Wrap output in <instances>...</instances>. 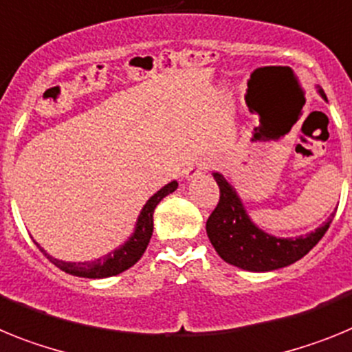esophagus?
Listing matches in <instances>:
<instances>
[{
    "mask_svg": "<svg viewBox=\"0 0 352 352\" xmlns=\"http://www.w3.org/2000/svg\"><path fill=\"white\" fill-rule=\"evenodd\" d=\"M207 170H209V163H207V161H195V163L189 164V168L186 170V179H195V177L201 175V173H206Z\"/></svg>",
    "mask_w": 352,
    "mask_h": 352,
    "instance_id": "obj_1",
    "label": "esophagus"
}]
</instances>
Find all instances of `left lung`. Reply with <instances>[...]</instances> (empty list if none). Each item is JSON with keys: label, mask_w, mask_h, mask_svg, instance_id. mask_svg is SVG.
Listing matches in <instances>:
<instances>
[{"label": "left lung", "mask_w": 352, "mask_h": 352, "mask_svg": "<svg viewBox=\"0 0 352 352\" xmlns=\"http://www.w3.org/2000/svg\"><path fill=\"white\" fill-rule=\"evenodd\" d=\"M320 96L326 99L324 91ZM219 186V201L207 219V235L223 261L246 271H274L303 258L326 234L331 218L308 235L283 239L265 234L253 225L241 198L221 173H214Z\"/></svg>", "instance_id": "left-lung-1"}]
</instances>
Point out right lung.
Segmentation results:
<instances>
[{"label": "right lung", "instance_id": "obj_1", "mask_svg": "<svg viewBox=\"0 0 352 352\" xmlns=\"http://www.w3.org/2000/svg\"><path fill=\"white\" fill-rule=\"evenodd\" d=\"M177 182H170V184L164 186L163 189H159L154 197H151V200L146 201L145 207L140 212L138 223H136V228H134V234L131 235L129 241L125 244H122L120 248L115 250L109 255L102 256V258H97L94 262H63L53 258L51 255L44 252L41 248V252L47 256L49 261L53 262L56 267H60L62 271L69 274H74V276H83V278H108L115 276V274L124 273L125 269H129L131 265H134L136 262L142 258V255L145 253L146 246L151 243L152 230H154V209L159 201L163 200L166 195L173 193L177 189Z\"/></svg>", "mask_w": 352, "mask_h": 352}]
</instances>
